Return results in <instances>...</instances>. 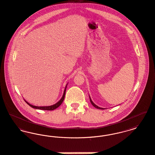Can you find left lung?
<instances>
[{"label":"left lung","instance_id":"obj_1","mask_svg":"<svg viewBox=\"0 0 155 155\" xmlns=\"http://www.w3.org/2000/svg\"><path fill=\"white\" fill-rule=\"evenodd\" d=\"M89 99H90V101H91V102L92 103V104L93 105L94 107H96V108H97V109H103V108H102V107H100L97 106V105H96L94 103H93V102H92V99H91V97H90V96H89Z\"/></svg>","mask_w":155,"mask_h":155}]
</instances>
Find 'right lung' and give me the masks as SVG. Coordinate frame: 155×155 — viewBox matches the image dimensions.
Masks as SVG:
<instances>
[{
	"mask_svg": "<svg viewBox=\"0 0 155 155\" xmlns=\"http://www.w3.org/2000/svg\"><path fill=\"white\" fill-rule=\"evenodd\" d=\"M67 85L68 84H66V87H65V89H64V92H63V94L62 96V98L61 99L56 103H55L54 104H53L51 106H33L31 104H30L29 103H28L27 101H26L25 100V101L26 102V103L28 104H29L31 107L34 108V109H41V110H54L55 109L58 108L61 104H62L64 99V96H65V93H66V87H67Z\"/></svg>",
	"mask_w": 155,
	"mask_h": 155,
	"instance_id": "obj_1",
	"label": "right lung"
}]
</instances>
